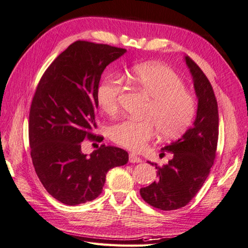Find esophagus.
<instances>
[{
  "instance_id": "obj_1",
  "label": "esophagus",
  "mask_w": 248,
  "mask_h": 248,
  "mask_svg": "<svg viewBox=\"0 0 248 248\" xmlns=\"http://www.w3.org/2000/svg\"><path fill=\"white\" fill-rule=\"evenodd\" d=\"M129 162L130 163H141L142 159L135 154H129Z\"/></svg>"
}]
</instances>
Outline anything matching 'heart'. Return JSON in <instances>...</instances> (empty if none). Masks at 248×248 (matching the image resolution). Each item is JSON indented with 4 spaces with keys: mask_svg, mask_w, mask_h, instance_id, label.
I'll return each instance as SVG.
<instances>
[{
    "mask_svg": "<svg viewBox=\"0 0 248 248\" xmlns=\"http://www.w3.org/2000/svg\"><path fill=\"white\" fill-rule=\"evenodd\" d=\"M134 85L150 100L145 111L146 120L126 119L110 128L114 143L140 152L155 136L172 139L186 130L194 119L196 101L176 72L165 65L149 63L138 65L127 77ZM123 92V80L107 77L96 89V102L105 113L112 116L119 109V98Z\"/></svg>",
    "mask_w": 248,
    "mask_h": 248,
    "instance_id": "1",
    "label": "heart"
}]
</instances>
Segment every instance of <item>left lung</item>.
I'll return each mask as SVG.
<instances>
[{
    "label": "left lung",
    "mask_w": 248,
    "mask_h": 248,
    "mask_svg": "<svg viewBox=\"0 0 248 248\" xmlns=\"http://www.w3.org/2000/svg\"><path fill=\"white\" fill-rule=\"evenodd\" d=\"M185 62L198 98L196 120L182 137L162 148L173 154L168 164L160 167L148 162L158 170L159 180L140 189L145 202L162 210L184 207L197 195L214 165L218 145L219 113L214 89L189 57H185Z\"/></svg>",
    "instance_id": "obj_1"
}]
</instances>
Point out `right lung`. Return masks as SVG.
<instances>
[{"instance_id": "1", "label": "right lung", "mask_w": 248, "mask_h": 248, "mask_svg": "<svg viewBox=\"0 0 248 248\" xmlns=\"http://www.w3.org/2000/svg\"><path fill=\"white\" fill-rule=\"evenodd\" d=\"M126 49L77 41L49 65L38 84L29 112V145L34 170L48 194L66 205L93 201L107 171L125 165L124 149L101 145L84 155V139L93 135L96 89L107 65Z\"/></svg>"}]
</instances>
